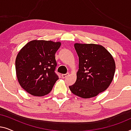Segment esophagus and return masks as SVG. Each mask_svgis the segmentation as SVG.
Returning a JSON list of instances; mask_svg holds the SVG:
<instances>
[{
    "instance_id": "34e87169",
    "label": "esophagus",
    "mask_w": 131,
    "mask_h": 131,
    "mask_svg": "<svg viewBox=\"0 0 131 131\" xmlns=\"http://www.w3.org/2000/svg\"><path fill=\"white\" fill-rule=\"evenodd\" d=\"M69 73H66V74H62L61 75V77H62V78H66V77H67L68 76H69Z\"/></svg>"
}]
</instances>
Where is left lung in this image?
Listing matches in <instances>:
<instances>
[{"instance_id": "8db88e82", "label": "left lung", "mask_w": 131, "mask_h": 131, "mask_svg": "<svg viewBox=\"0 0 131 131\" xmlns=\"http://www.w3.org/2000/svg\"><path fill=\"white\" fill-rule=\"evenodd\" d=\"M79 62L76 81L69 88L83 98L96 96L106 90L113 79L115 61L112 54L100 45L74 43Z\"/></svg>"}]
</instances>
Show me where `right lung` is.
Listing matches in <instances>:
<instances>
[{"label":"right lung","mask_w":131,"mask_h":131,"mask_svg":"<svg viewBox=\"0 0 131 131\" xmlns=\"http://www.w3.org/2000/svg\"><path fill=\"white\" fill-rule=\"evenodd\" d=\"M60 42L33 40L18 53L15 60L16 74L19 85L28 94L45 96L51 92L58 79L55 74V54Z\"/></svg>","instance_id":"add662e5"}]
</instances>
